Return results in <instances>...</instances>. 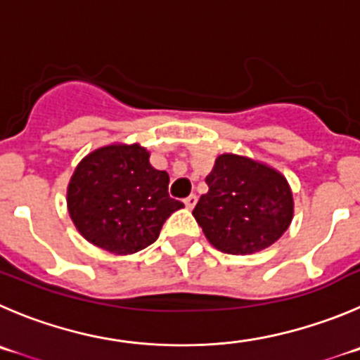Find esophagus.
Masks as SVG:
<instances>
[{
  "label": "esophagus",
  "instance_id": "obj_1",
  "mask_svg": "<svg viewBox=\"0 0 360 360\" xmlns=\"http://www.w3.org/2000/svg\"><path fill=\"white\" fill-rule=\"evenodd\" d=\"M195 204H197V195H190L184 199V206H186L188 210H193V207H195Z\"/></svg>",
  "mask_w": 360,
  "mask_h": 360
}]
</instances>
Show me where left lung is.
<instances>
[{"label": "left lung", "mask_w": 360, "mask_h": 360, "mask_svg": "<svg viewBox=\"0 0 360 360\" xmlns=\"http://www.w3.org/2000/svg\"><path fill=\"white\" fill-rule=\"evenodd\" d=\"M207 193L193 217L217 250L248 256L264 250L286 233L295 202L290 183L264 161L224 153L207 174Z\"/></svg>", "instance_id": "1"}]
</instances>
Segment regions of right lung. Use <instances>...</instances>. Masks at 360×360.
Returning <instances> with one entry per match:
<instances>
[{
    "instance_id": "right-lung-1",
    "label": "right lung",
    "mask_w": 360,
    "mask_h": 360,
    "mask_svg": "<svg viewBox=\"0 0 360 360\" xmlns=\"http://www.w3.org/2000/svg\"><path fill=\"white\" fill-rule=\"evenodd\" d=\"M140 143L113 142L86 154L70 176L67 210L89 243L127 256L158 240L183 202L169 195V174Z\"/></svg>"
}]
</instances>
